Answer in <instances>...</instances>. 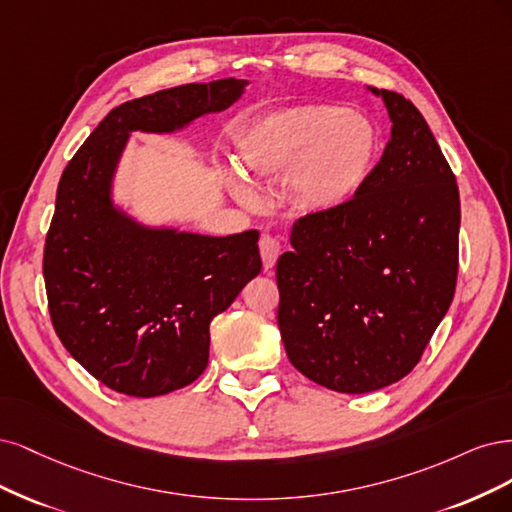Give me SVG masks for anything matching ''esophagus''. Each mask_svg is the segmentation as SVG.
I'll return each mask as SVG.
<instances>
[{"instance_id": "34e87169", "label": "esophagus", "mask_w": 512, "mask_h": 512, "mask_svg": "<svg viewBox=\"0 0 512 512\" xmlns=\"http://www.w3.org/2000/svg\"><path fill=\"white\" fill-rule=\"evenodd\" d=\"M259 253H261V261H263V268L270 270L274 268V263L280 255V244L274 236L270 234H263L259 240Z\"/></svg>"}]
</instances>
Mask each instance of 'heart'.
Here are the masks:
<instances>
[{
	"label": "heart",
	"mask_w": 512,
	"mask_h": 512,
	"mask_svg": "<svg viewBox=\"0 0 512 512\" xmlns=\"http://www.w3.org/2000/svg\"><path fill=\"white\" fill-rule=\"evenodd\" d=\"M381 151L370 119L336 106H295L263 117L240 142L242 168L251 180L287 174L295 208L327 214L353 202L366 187ZM232 191L244 204L257 193L244 178H232Z\"/></svg>",
	"instance_id": "heart-1"
}]
</instances>
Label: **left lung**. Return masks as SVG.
Listing matches in <instances>:
<instances>
[{
  "instance_id": "8db88e82",
  "label": "left lung",
  "mask_w": 512,
  "mask_h": 512,
  "mask_svg": "<svg viewBox=\"0 0 512 512\" xmlns=\"http://www.w3.org/2000/svg\"><path fill=\"white\" fill-rule=\"evenodd\" d=\"M381 95L391 140L353 202L293 223L278 257V329L291 364L340 393L404 378L453 302L459 268L455 174L404 95Z\"/></svg>"
}]
</instances>
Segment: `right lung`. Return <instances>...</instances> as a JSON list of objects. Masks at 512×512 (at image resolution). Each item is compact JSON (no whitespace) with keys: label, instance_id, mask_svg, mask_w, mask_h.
<instances>
[{"label":"right lung","instance_id":"1","mask_svg":"<svg viewBox=\"0 0 512 512\" xmlns=\"http://www.w3.org/2000/svg\"><path fill=\"white\" fill-rule=\"evenodd\" d=\"M246 85L193 82L125 102L61 174L42 261L48 312L68 353L112 391L155 398L193 383L208 366L210 321L261 272L257 229H153L110 197L131 131L170 134L229 108Z\"/></svg>","mask_w":512,"mask_h":512}]
</instances>
